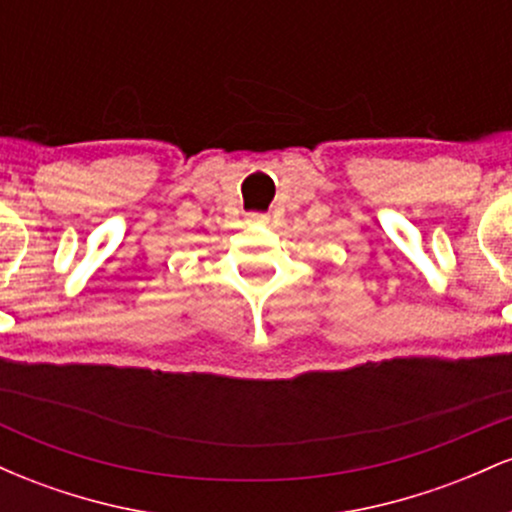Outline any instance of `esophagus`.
I'll return each mask as SVG.
<instances>
[{"label":"esophagus","mask_w":512,"mask_h":512,"mask_svg":"<svg viewBox=\"0 0 512 512\" xmlns=\"http://www.w3.org/2000/svg\"><path fill=\"white\" fill-rule=\"evenodd\" d=\"M248 221H250V223H269V216H264V214H252Z\"/></svg>","instance_id":"obj_1"}]
</instances>
